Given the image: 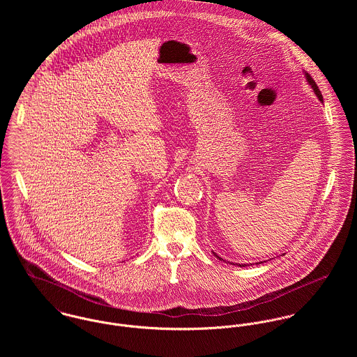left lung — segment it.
I'll list each match as a JSON object with an SVG mask.
<instances>
[{"label": "left lung", "instance_id": "8db88e82", "mask_svg": "<svg viewBox=\"0 0 357 357\" xmlns=\"http://www.w3.org/2000/svg\"><path fill=\"white\" fill-rule=\"evenodd\" d=\"M304 75H305V79L306 82H307V85L312 88V91H313V93L316 95V98H317L320 102H323V96H321V93H320V91H319V88H317V85H316V82L312 79V77H310L306 71H304ZM213 255H215L218 259L224 261L220 255H215L214 252H213ZM262 262H265V261H262ZM257 264H258V262H257ZM232 265H238V266H248V264H234V262H232ZM252 265H253V264H252Z\"/></svg>", "mask_w": 357, "mask_h": 357}]
</instances>
